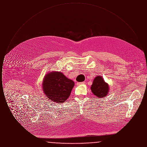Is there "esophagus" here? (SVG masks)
I'll return each instance as SVG.
<instances>
[{
  "label": "esophagus",
  "mask_w": 147,
  "mask_h": 147,
  "mask_svg": "<svg viewBox=\"0 0 147 147\" xmlns=\"http://www.w3.org/2000/svg\"><path fill=\"white\" fill-rule=\"evenodd\" d=\"M85 83L84 82H80V83H78L77 85H81V84H84Z\"/></svg>",
  "instance_id": "34e87169"
}]
</instances>
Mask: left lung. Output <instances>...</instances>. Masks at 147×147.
Here are the masks:
<instances>
[{"instance_id":"8db88e82","label":"left lung","mask_w":147,"mask_h":147,"mask_svg":"<svg viewBox=\"0 0 147 147\" xmlns=\"http://www.w3.org/2000/svg\"><path fill=\"white\" fill-rule=\"evenodd\" d=\"M109 85L106 83L102 78L100 76L96 77L91 85V90L92 93L98 98L106 96L109 92Z\"/></svg>"}]
</instances>
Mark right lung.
I'll use <instances>...</instances> for the list:
<instances>
[{
  "mask_svg": "<svg viewBox=\"0 0 147 147\" xmlns=\"http://www.w3.org/2000/svg\"><path fill=\"white\" fill-rule=\"evenodd\" d=\"M74 82L61 72L47 74L43 80V90L47 98L56 102H65L69 97Z\"/></svg>",
  "mask_w": 147,
  "mask_h": 147,
  "instance_id": "1",
  "label": "right lung"
}]
</instances>
